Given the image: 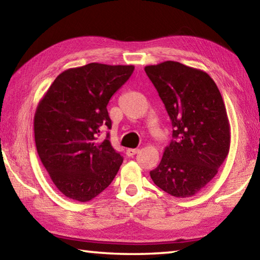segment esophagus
Listing matches in <instances>:
<instances>
[{"label": "esophagus", "mask_w": 260, "mask_h": 260, "mask_svg": "<svg viewBox=\"0 0 260 260\" xmlns=\"http://www.w3.org/2000/svg\"><path fill=\"white\" fill-rule=\"evenodd\" d=\"M140 150L139 149H127L126 150V155L128 156V157H133V156H135L136 153H138Z\"/></svg>", "instance_id": "34e87169"}]
</instances>
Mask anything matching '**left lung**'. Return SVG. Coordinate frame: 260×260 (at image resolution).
Segmentation results:
<instances>
[{"label":"left lung","mask_w":260,"mask_h":260,"mask_svg":"<svg viewBox=\"0 0 260 260\" xmlns=\"http://www.w3.org/2000/svg\"><path fill=\"white\" fill-rule=\"evenodd\" d=\"M172 121L171 143L150 172L153 183L178 199L204 188L230 152L231 128L222 96L208 73L179 61L144 68Z\"/></svg>","instance_id":"obj_1"}]
</instances>
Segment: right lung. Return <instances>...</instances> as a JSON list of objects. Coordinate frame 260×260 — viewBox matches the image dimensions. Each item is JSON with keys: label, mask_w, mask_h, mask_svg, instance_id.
I'll list each match as a JSON object with an SVG mask.
<instances>
[{"label": "right lung", "mask_w": 260, "mask_h": 260, "mask_svg": "<svg viewBox=\"0 0 260 260\" xmlns=\"http://www.w3.org/2000/svg\"><path fill=\"white\" fill-rule=\"evenodd\" d=\"M133 65L90 63L61 72L38 104L34 138L39 157L57 189L88 202L107 188L124 158L114 150L107 105L128 80Z\"/></svg>", "instance_id": "right-lung-1"}]
</instances>
